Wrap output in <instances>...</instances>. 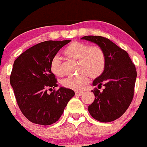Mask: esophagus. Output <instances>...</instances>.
Listing matches in <instances>:
<instances>
[{
	"instance_id": "1",
	"label": "esophagus",
	"mask_w": 147,
	"mask_h": 147,
	"mask_svg": "<svg viewBox=\"0 0 147 147\" xmlns=\"http://www.w3.org/2000/svg\"><path fill=\"white\" fill-rule=\"evenodd\" d=\"M83 92H76V96H81V95H83Z\"/></svg>"
}]
</instances>
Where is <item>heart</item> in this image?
Segmentation results:
<instances>
[{"mask_svg": "<svg viewBox=\"0 0 147 147\" xmlns=\"http://www.w3.org/2000/svg\"><path fill=\"white\" fill-rule=\"evenodd\" d=\"M64 54L69 59L78 61V76L69 77L63 80L61 84L74 90H81L89 81V76L96 78L103 74L106 66V57L103 50L97 45L74 41L64 49ZM50 71L57 76L63 75L61 59L56 55L50 61Z\"/></svg>", "mask_w": 147, "mask_h": 147, "instance_id": "obj_1", "label": "heart"}]
</instances>
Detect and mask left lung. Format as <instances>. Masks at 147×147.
Masks as SVG:
<instances>
[{"mask_svg":"<svg viewBox=\"0 0 147 147\" xmlns=\"http://www.w3.org/2000/svg\"><path fill=\"white\" fill-rule=\"evenodd\" d=\"M94 42L103 50L106 66L103 74L96 78L92 85L96 88L92 92L94 100L88 109L97 121L108 123L120 118L130 106L134 95L137 71L129 55L109 39L99 36H86L81 38Z\"/></svg>","mask_w":147,"mask_h":147,"instance_id":"left-lung-1","label":"left lung"}]
</instances>
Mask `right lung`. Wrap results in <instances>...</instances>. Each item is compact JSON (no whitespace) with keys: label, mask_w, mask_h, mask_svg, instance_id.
<instances>
[{"label":"right lung","mask_w":147,"mask_h":147,"mask_svg":"<svg viewBox=\"0 0 147 147\" xmlns=\"http://www.w3.org/2000/svg\"><path fill=\"white\" fill-rule=\"evenodd\" d=\"M71 40H47L34 45L14 61L10 85L20 110L34 123L48 125L57 122L75 92L60 87L48 94V89L57 87L50 71V61Z\"/></svg>","instance_id":"right-lung-1"}]
</instances>
